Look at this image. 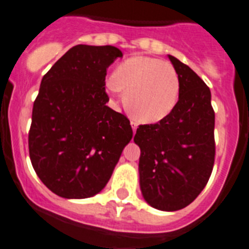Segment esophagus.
<instances>
[{"label":"esophagus","instance_id":"34e87169","mask_svg":"<svg viewBox=\"0 0 249 249\" xmlns=\"http://www.w3.org/2000/svg\"><path fill=\"white\" fill-rule=\"evenodd\" d=\"M131 126H132V131L133 132H136L137 129V123L135 121H131Z\"/></svg>","mask_w":249,"mask_h":249}]
</instances>
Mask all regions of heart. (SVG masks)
<instances>
[{"mask_svg": "<svg viewBox=\"0 0 249 249\" xmlns=\"http://www.w3.org/2000/svg\"><path fill=\"white\" fill-rule=\"evenodd\" d=\"M107 88L113 94L126 90V108L139 122L157 123L173 112L180 83L170 63L135 55L117 67L116 73L107 79Z\"/></svg>", "mask_w": 249, "mask_h": 249, "instance_id": "heart-1", "label": "heart"}]
</instances>
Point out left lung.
<instances>
[{"mask_svg":"<svg viewBox=\"0 0 249 249\" xmlns=\"http://www.w3.org/2000/svg\"><path fill=\"white\" fill-rule=\"evenodd\" d=\"M179 76L173 112L141 124L133 141L141 150L140 188L150 206L177 211L188 206L209 182L215 160V113L211 92L194 70L168 55Z\"/></svg>","mask_w":249,"mask_h":249,"instance_id":"8db88e82","label":"left lung"}]
</instances>
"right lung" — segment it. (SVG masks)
Here are the masks:
<instances>
[{"label":"right lung","instance_id":"obj_1","mask_svg":"<svg viewBox=\"0 0 249 249\" xmlns=\"http://www.w3.org/2000/svg\"><path fill=\"white\" fill-rule=\"evenodd\" d=\"M122 52L112 46L69 49L43 76L33 106L29 155L57 196H95L132 139L126 116L107 106V69Z\"/></svg>","mask_w":249,"mask_h":249}]
</instances>
